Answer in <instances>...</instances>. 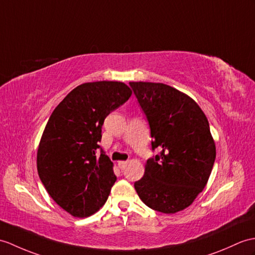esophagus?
I'll list each match as a JSON object with an SVG mask.
<instances>
[{"label": "esophagus", "instance_id": "esophagus-1", "mask_svg": "<svg viewBox=\"0 0 255 255\" xmlns=\"http://www.w3.org/2000/svg\"><path fill=\"white\" fill-rule=\"evenodd\" d=\"M127 164H128L127 161H120L118 162V167H120L121 169H124L127 166Z\"/></svg>", "mask_w": 255, "mask_h": 255}]
</instances>
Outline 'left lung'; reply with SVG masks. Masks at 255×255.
<instances>
[{
  "label": "left lung",
  "instance_id": "1",
  "mask_svg": "<svg viewBox=\"0 0 255 255\" xmlns=\"http://www.w3.org/2000/svg\"><path fill=\"white\" fill-rule=\"evenodd\" d=\"M129 85L149 122L152 150H161L147 159L134 189L150 209L174 214L191 205L210 178L216 147L209 121L194 100L173 87Z\"/></svg>",
  "mask_w": 255,
  "mask_h": 255
}]
</instances>
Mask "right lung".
<instances>
[{"instance_id":"add662e5","label":"right lung","mask_w":255,"mask_h":255,"mask_svg":"<svg viewBox=\"0 0 255 255\" xmlns=\"http://www.w3.org/2000/svg\"><path fill=\"white\" fill-rule=\"evenodd\" d=\"M131 93L124 82H87L70 91L47 121L37 153L38 174L70 215L90 216L108 200L116 176L104 151L97 154L102 125Z\"/></svg>"}]
</instances>
